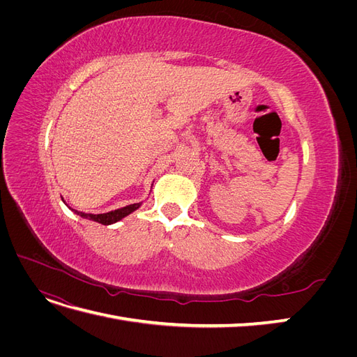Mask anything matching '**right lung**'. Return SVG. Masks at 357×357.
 Listing matches in <instances>:
<instances>
[{
  "label": "right lung",
  "mask_w": 357,
  "mask_h": 357,
  "mask_svg": "<svg viewBox=\"0 0 357 357\" xmlns=\"http://www.w3.org/2000/svg\"><path fill=\"white\" fill-rule=\"evenodd\" d=\"M62 201H63V198H62ZM63 202H66V201H63ZM142 204H143V201L142 202H135V204H129V205H126V207L117 208V210H113V211H109V213H100V214L77 211V210L68 207V205H67V207L71 211H74L77 215H80V218H83V219H88V220H92V222H98L101 225H113V223H116L119 220H122L123 218H126V215H129L131 213H134L135 210H138L139 207H142Z\"/></svg>",
  "instance_id": "add662e5"
}]
</instances>
